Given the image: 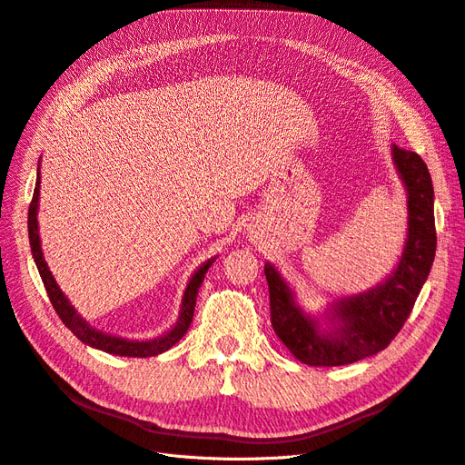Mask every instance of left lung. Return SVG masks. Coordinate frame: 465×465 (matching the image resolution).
<instances>
[{
  "label": "left lung",
  "instance_id": "obj_1",
  "mask_svg": "<svg viewBox=\"0 0 465 465\" xmlns=\"http://www.w3.org/2000/svg\"><path fill=\"white\" fill-rule=\"evenodd\" d=\"M392 160L408 191V239L400 262L379 286L334 302L326 312L331 326H321L299 307L276 266L264 264L274 332L305 365L338 367L382 351L408 321L430 272L437 251L430 173L421 156L396 144Z\"/></svg>",
  "mask_w": 465,
  "mask_h": 465
}]
</instances>
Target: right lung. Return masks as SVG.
Wrapping results in <instances>:
<instances>
[{
  "label": "right lung",
  "mask_w": 465,
  "mask_h": 465,
  "mask_svg": "<svg viewBox=\"0 0 465 465\" xmlns=\"http://www.w3.org/2000/svg\"><path fill=\"white\" fill-rule=\"evenodd\" d=\"M38 197H40V172L36 173V187H35V194H33V203H31V206H28V242H31V251H33V257H35L36 268L40 272V278L44 282V288H46V293L57 312V317L62 319V322L69 328V331L77 336L83 343H86V346L102 350V351L112 353V355H124V357H153V355L168 351L172 346H175V343L182 340L183 334L189 331L194 305H197L199 288L204 280L206 271L214 262V257L203 262L197 268V272L191 276L187 288H185V293H183L182 311H179L177 322L166 334H162L154 340L139 341V340H125V338L100 332V331H96V328L88 324L77 311H74V307L69 303L65 293L59 290V286L55 283V278L52 276L46 261H44V252L40 247V235H38V218H36Z\"/></svg>",
  "instance_id": "right-lung-1"
}]
</instances>
